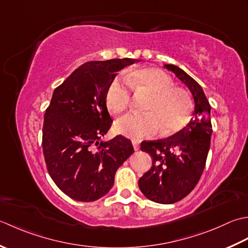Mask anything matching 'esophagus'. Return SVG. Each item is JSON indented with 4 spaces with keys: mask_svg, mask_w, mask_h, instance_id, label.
I'll list each match as a JSON object with an SVG mask.
<instances>
[{
    "mask_svg": "<svg viewBox=\"0 0 248 248\" xmlns=\"http://www.w3.org/2000/svg\"><path fill=\"white\" fill-rule=\"evenodd\" d=\"M131 144H133V146H134V150H135V151L139 150V142H138L137 140H131Z\"/></svg>",
    "mask_w": 248,
    "mask_h": 248,
    "instance_id": "obj_1",
    "label": "esophagus"
}]
</instances>
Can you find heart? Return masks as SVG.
<instances>
[{
    "instance_id": "obj_1",
    "label": "heart",
    "mask_w": 248,
    "mask_h": 248,
    "mask_svg": "<svg viewBox=\"0 0 248 248\" xmlns=\"http://www.w3.org/2000/svg\"><path fill=\"white\" fill-rule=\"evenodd\" d=\"M115 78L106 91V106L112 115L128 108L130 89L145 92L149 97L142 113H128L121 118L114 129L129 138L153 136L161 129L163 135H172L183 129L193 117L194 104L187 91L173 85V80L157 68H140Z\"/></svg>"
}]
</instances>
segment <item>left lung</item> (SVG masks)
<instances>
[{"instance_id": "obj_1", "label": "left lung", "mask_w": 248, "mask_h": 248, "mask_svg": "<svg viewBox=\"0 0 248 248\" xmlns=\"http://www.w3.org/2000/svg\"><path fill=\"white\" fill-rule=\"evenodd\" d=\"M190 90L195 99L194 117L171 137L142 141L141 151L152 157V166L138 181L146 198L171 204L185 198L200 180L208 157L211 136V105L199 83L175 65H165Z\"/></svg>"}]
</instances>
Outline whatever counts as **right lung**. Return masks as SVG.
<instances>
[{
	"label": "right lung",
	"mask_w": 248,
	"mask_h": 248,
	"mask_svg": "<svg viewBox=\"0 0 248 248\" xmlns=\"http://www.w3.org/2000/svg\"><path fill=\"white\" fill-rule=\"evenodd\" d=\"M136 61L87 62L54 90L44 115L43 152L49 175L74 200L92 202L104 197L119 167L134 152L130 140L121 135L99 140L112 124L106 91L117 72Z\"/></svg>",
	"instance_id": "obj_1"
}]
</instances>
